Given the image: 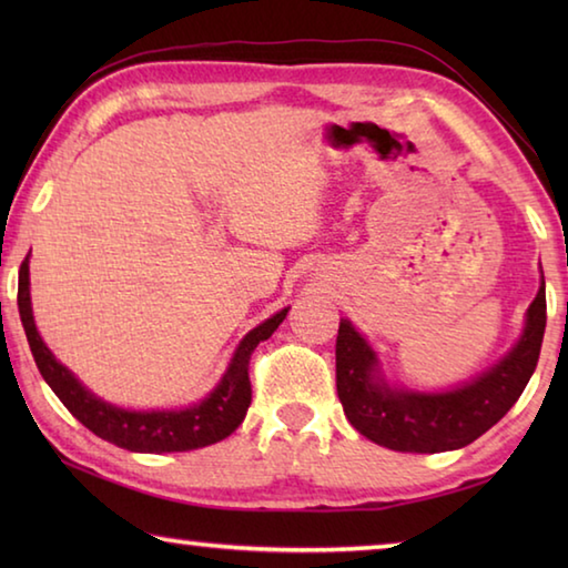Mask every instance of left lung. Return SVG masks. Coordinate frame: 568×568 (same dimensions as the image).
I'll use <instances>...</instances> for the list:
<instances>
[{
    "label": "left lung",
    "instance_id": "1",
    "mask_svg": "<svg viewBox=\"0 0 568 568\" xmlns=\"http://www.w3.org/2000/svg\"><path fill=\"white\" fill-rule=\"evenodd\" d=\"M546 331V283L526 311L521 338L494 368L454 390L390 388L376 351L341 321L335 341V386L351 426L368 440L403 454H440L474 444L501 420L534 376Z\"/></svg>",
    "mask_w": 568,
    "mask_h": 568
}]
</instances>
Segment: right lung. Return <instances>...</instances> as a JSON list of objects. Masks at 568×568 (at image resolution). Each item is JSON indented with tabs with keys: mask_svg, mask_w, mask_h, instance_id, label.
Returning a JSON list of instances; mask_svg holds the SVG:
<instances>
[{
	"mask_svg": "<svg viewBox=\"0 0 568 568\" xmlns=\"http://www.w3.org/2000/svg\"><path fill=\"white\" fill-rule=\"evenodd\" d=\"M19 318H22L27 341L34 355L37 368L42 378L50 383L54 396L64 403V408L90 428L94 436L110 444L134 450V454H175V450H195L227 438L243 423L250 398V376L247 365L250 355L257 348V343L267 341L275 333L277 325L285 321L291 307H283L273 318L257 325L240 341L237 351L230 361L225 376L217 386L210 390V396L195 406L182 410H128L118 408L112 403L102 400L90 393L77 381L64 365L54 358L40 338L32 315L30 297V257H24L19 267Z\"/></svg>",
	"mask_w": 568,
	"mask_h": 568,
	"instance_id": "1",
	"label": "right lung"
}]
</instances>
